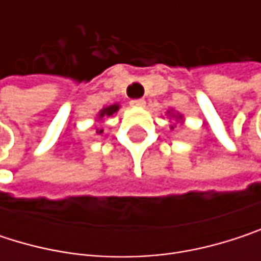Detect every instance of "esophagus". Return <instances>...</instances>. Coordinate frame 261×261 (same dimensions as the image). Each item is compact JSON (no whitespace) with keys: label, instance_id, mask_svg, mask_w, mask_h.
Returning a JSON list of instances; mask_svg holds the SVG:
<instances>
[{"label":"esophagus","instance_id":"1","mask_svg":"<svg viewBox=\"0 0 261 261\" xmlns=\"http://www.w3.org/2000/svg\"><path fill=\"white\" fill-rule=\"evenodd\" d=\"M130 104H131V107H136V109H142V107H145V101H143V99H133Z\"/></svg>","mask_w":261,"mask_h":261}]
</instances>
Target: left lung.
I'll list each match as a JSON object with an SVG mask.
<instances>
[{
  "label": "left lung",
  "mask_w": 261,
  "mask_h": 261,
  "mask_svg": "<svg viewBox=\"0 0 261 261\" xmlns=\"http://www.w3.org/2000/svg\"><path fill=\"white\" fill-rule=\"evenodd\" d=\"M166 115L169 116V119H171V121L174 119V121H177V122H180V124H182V122H184V118H182L181 113H178V112H175L174 109H171V110H168V112H166ZM175 127H177V125H171V130H174Z\"/></svg>",
  "instance_id": "obj_1"
}]
</instances>
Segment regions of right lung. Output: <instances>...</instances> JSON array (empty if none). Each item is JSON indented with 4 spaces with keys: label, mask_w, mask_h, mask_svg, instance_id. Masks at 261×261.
<instances>
[{
    "label": "right lung",
    "mask_w": 261,
    "mask_h": 261,
    "mask_svg": "<svg viewBox=\"0 0 261 261\" xmlns=\"http://www.w3.org/2000/svg\"><path fill=\"white\" fill-rule=\"evenodd\" d=\"M121 109V106L116 102V104H112V106H107V107H102L99 112H98V115H96V118H95V124L98 122V121H102L104 118H110V116H113V115H116L118 113V110ZM96 128V134H102V128H98V127H95Z\"/></svg>",
    "instance_id": "right-lung-1"
}]
</instances>
